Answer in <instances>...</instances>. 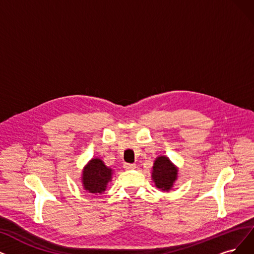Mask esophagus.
Instances as JSON below:
<instances>
[{
  "instance_id": "34e87169",
  "label": "esophagus",
  "mask_w": 254,
  "mask_h": 254,
  "mask_svg": "<svg viewBox=\"0 0 254 254\" xmlns=\"http://www.w3.org/2000/svg\"><path fill=\"white\" fill-rule=\"evenodd\" d=\"M136 168V165L134 164H127V162H125L124 164V169L125 170H132V169H135Z\"/></svg>"
}]
</instances>
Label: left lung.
Returning a JSON list of instances; mask_svg holds the SVG:
<instances>
[{"label": "left lung", "mask_w": 254, "mask_h": 254, "mask_svg": "<svg viewBox=\"0 0 254 254\" xmlns=\"http://www.w3.org/2000/svg\"><path fill=\"white\" fill-rule=\"evenodd\" d=\"M178 169L167 156H158L152 170V179L160 190L169 191L177 179Z\"/></svg>", "instance_id": "8db88e82"}]
</instances>
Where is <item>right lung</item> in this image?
Wrapping results in <instances>:
<instances>
[{
    "label": "right lung",
    "instance_id": "add662e5",
    "mask_svg": "<svg viewBox=\"0 0 254 254\" xmlns=\"http://www.w3.org/2000/svg\"><path fill=\"white\" fill-rule=\"evenodd\" d=\"M113 178V169L104 165L100 158L90 159L82 171V186L87 192L102 194Z\"/></svg>",
    "mask_w": 254,
    "mask_h": 254
}]
</instances>
